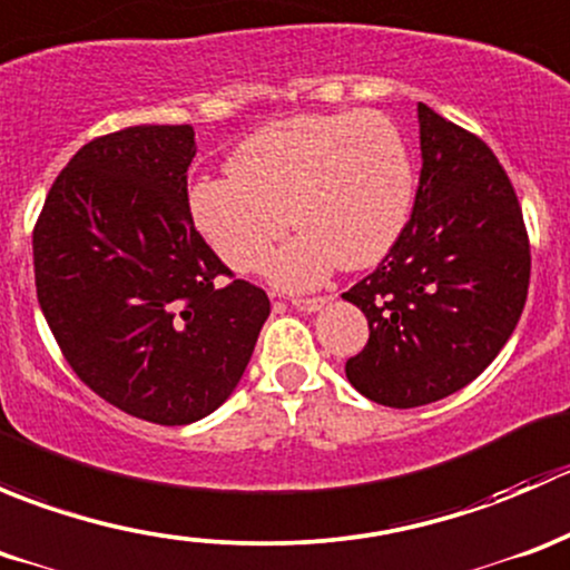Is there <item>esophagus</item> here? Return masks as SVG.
Returning <instances> with one entry per match:
<instances>
[{
    "label": "esophagus",
    "instance_id": "esophagus-1",
    "mask_svg": "<svg viewBox=\"0 0 570 570\" xmlns=\"http://www.w3.org/2000/svg\"><path fill=\"white\" fill-rule=\"evenodd\" d=\"M331 297H292V306L301 308V312H317V308L325 306Z\"/></svg>",
    "mask_w": 570,
    "mask_h": 570
}]
</instances>
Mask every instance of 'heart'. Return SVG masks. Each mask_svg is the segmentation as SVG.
Wrapping results in <instances>:
<instances>
[{"label": "heart", "mask_w": 570, "mask_h": 570, "mask_svg": "<svg viewBox=\"0 0 570 570\" xmlns=\"http://www.w3.org/2000/svg\"><path fill=\"white\" fill-rule=\"evenodd\" d=\"M413 165L392 118L375 109L295 115L250 135L228 157V176L189 187V212L206 243L253 273L292 223L303 228L273 258L275 281L312 286L344 267H370L405 228Z\"/></svg>", "instance_id": "heart-1"}]
</instances>
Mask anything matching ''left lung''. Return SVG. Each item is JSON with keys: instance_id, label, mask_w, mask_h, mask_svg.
<instances>
[{"instance_id": "8db88e82", "label": "left lung", "mask_w": 570, "mask_h": 570, "mask_svg": "<svg viewBox=\"0 0 570 570\" xmlns=\"http://www.w3.org/2000/svg\"><path fill=\"white\" fill-rule=\"evenodd\" d=\"M422 176L392 250L344 292L370 322L347 381L377 405L455 394L499 355L530 289V234L485 140L419 105Z\"/></svg>"}]
</instances>
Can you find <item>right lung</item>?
Instances as JSON below:
<instances>
[{"mask_svg":"<svg viewBox=\"0 0 570 570\" xmlns=\"http://www.w3.org/2000/svg\"><path fill=\"white\" fill-rule=\"evenodd\" d=\"M193 157L189 124L94 137L32 228L38 303L62 358L90 392L154 424L223 405L269 314L267 292L237 278L195 228Z\"/></svg>","mask_w":570,"mask_h":570,"instance_id":"obj_1","label":"right lung"}]
</instances>
